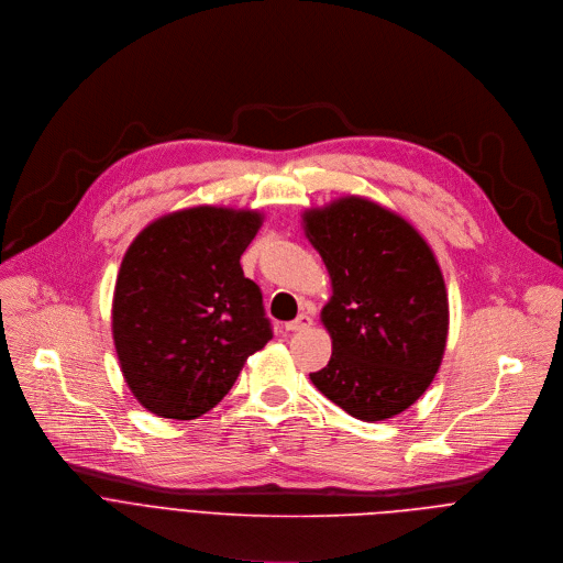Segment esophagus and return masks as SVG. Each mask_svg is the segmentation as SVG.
<instances>
[{"label": "esophagus", "instance_id": "34e87169", "mask_svg": "<svg viewBox=\"0 0 563 563\" xmlns=\"http://www.w3.org/2000/svg\"><path fill=\"white\" fill-rule=\"evenodd\" d=\"M310 323H312V317H310L308 312H301L297 319H292V321L286 323V330H288V332H299V330H306Z\"/></svg>", "mask_w": 563, "mask_h": 563}]
</instances>
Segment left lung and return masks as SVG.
I'll list each match as a JSON object with an SVG mask.
<instances>
[{"mask_svg": "<svg viewBox=\"0 0 563 563\" xmlns=\"http://www.w3.org/2000/svg\"><path fill=\"white\" fill-rule=\"evenodd\" d=\"M332 295V340L314 388L364 421L410 408L434 379L448 336V295L432 249L401 214L357 195L301 214Z\"/></svg>", "mask_w": 563, "mask_h": 563, "instance_id": "left-lung-1", "label": "left lung"}]
</instances>
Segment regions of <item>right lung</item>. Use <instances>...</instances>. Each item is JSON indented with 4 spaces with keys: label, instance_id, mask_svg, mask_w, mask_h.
Returning <instances> with one entry per match:
<instances>
[{
    "label": "right lung",
    "instance_id": "add662e5",
    "mask_svg": "<svg viewBox=\"0 0 563 563\" xmlns=\"http://www.w3.org/2000/svg\"><path fill=\"white\" fill-rule=\"evenodd\" d=\"M260 210L195 206L133 240L112 295V340L135 399L157 417L195 419L227 395L271 340L260 286L242 255Z\"/></svg>",
    "mask_w": 563,
    "mask_h": 563
}]
</instances>
